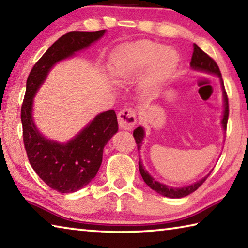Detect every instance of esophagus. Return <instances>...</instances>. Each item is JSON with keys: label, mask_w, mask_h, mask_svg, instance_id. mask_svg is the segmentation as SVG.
Segmentation results:
<instances>
[{"label": "esophagus", "mask_w": 248, "mask_h": 248, "mask_svg": "<svg viewBox=\"0 0 248 248\" xmlns=\"http://www.w3.org/2000/svg\"><path fill=\"white\" fill-rule=\"evenodd\" d=\"M117 121L121 128L132 129L136 124V112L133 108L121 109L117 114Z\"/></svg>", "instance_id": "obj_1"}]
</instances>
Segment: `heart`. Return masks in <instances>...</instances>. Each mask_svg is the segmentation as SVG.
Instances as JSON below:
<instances>
[{
  "instance_id": "1",
  "label": "heart",
  "mask_w": 248,
  "mask_h": 248,
  "mask_svg": "<svg viewBox=\"0 0 248 248\" xmlns=\"http://www.w3.org/2000/svg\"><path fill=\"white\" fill-rule=\"evenodd\" d=\"M179 56L172 48L151 40H143L126 47L119 59L116 72L122 79L140 75L151 67L145 83L152 87L167 76L177 66Z\"/></svg>"
}]
</instances>
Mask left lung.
<instances>
[{"mask_svg":"<svg viewBox=\"0 0 248 248\" xmlns=\"http://www.w3.org/2000/svg\"><path fill=\"white\" fill-rule=\"evenodd\" d=\"M190 66H191L193 69H196V70L205 71V72H209V74H213V75H217L220 77L222 88H223V97H224V115H223L222 125H223V128H224V131H225L226 125H227V119H229V99H227L224 83H223V80H222L220 68H218L217 62H214V60L211 58L208 54H205L203 50H201L200 47H199L196 44H193V54H192V58H191V62H190ZM144 135H145L144 129L140 126L137 127L133 133V136H134V139H135V141L137 144V149H139V151L141 146V141H143ZM139 167H140V171L141 177H143L144 181L146 182V185H147L149 188L155 190L156 192L161 194V196L173 198V199L184 198V197L189 196L190 193L196 191L199 186H201L202 184L205 181L206 178L210 176V173H209L208 176L203 178V179H201L200 181H197L196 184L184 186V188H171V186H168L166 185L160 184V182L156 181L153 177L149 176V173L144 169L140 159L139 161Z\"/></svg>","mask_w":248,"mask_h":248,"instance_id":"8db88e82","label":"left lung"}]
</instances>
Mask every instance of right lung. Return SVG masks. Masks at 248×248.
<instances>
[{
  "mask_svg": "<svg viewBox=\"0 0 248 248\" xmlns=\"http://www.w3.org/2000/svg\"><path fill=\"white\" fill-rule=\"evenodd\" d=\"M104 32L105 30L67 32L48 48L27 78L21 109L27 158L40 179L60 193L78 191L95 177L102 162L104 146L119 128L116 114L113 109L101 113L74 140L59 144L38 133L31 116L32 97L56 62L90 46Z\"/></svg>",
  "mask_w": 248,
  "mask_h": 248,
  "instance_id": "right-lung-1",
  "label": "right lung"
}]
</instances>
